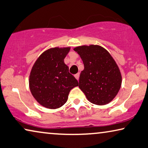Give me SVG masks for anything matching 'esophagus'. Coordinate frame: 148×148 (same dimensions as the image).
I'll list each match as a JSON object with an SVG mask.
<instances>
[{"label":"esophagus","mask_w":148,"mask_h":148,"mask_svg":"<svg viewBox=\"0 0 148 148\" xmlns=\"http://www.w3.org/2000/svg\"><path fill=\"white\" fill-rule=\"evenodd\" d=\"M79 73L78 72V73H77L74 75V77L76 78L77 79H79Z\"/></svg>","instance_id":"esophagus-1"}]
</instances>
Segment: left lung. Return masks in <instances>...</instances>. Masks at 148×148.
<instances>
[{
    "instance_id": "left-lung-1",
    "label": "left lung",
    "mask_w": 148,
    "mask_h": 148,
    "mask_svg": "<svg viewBox=\"0 0 148 148\" xmlns=\"http://www.w3.org/2000/svg\"><path fill=\"white\" fill-rule=\"evenodd\" d=\"M74 50L82 60L79 88L89 101L97 105L109 103L120 90L122 76L113 58L99 45H82Z\"/></svg>"
}]
</instances>
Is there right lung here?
Wrapping results in <instances>:
<instances>
[{
	"mask_svg": "<svg viewBox=\"0 0 148 148\" xmlns=\"http://www.w3.org/2000/svg\"><path fill=\"white\" fill-rule=\"evenodd\" d=\"M70 47L49 49L41 54L33 66L29 75L31 93L42 106L58 109L67 101L70 91L78 82L69 72L64 59Z\"/></svg>",
	"mask_w": 148,
	"mask_h": 148,
	"instance_id": "right-lung-1",
	"label": "right lung"
}]
</instances>
